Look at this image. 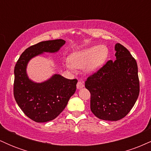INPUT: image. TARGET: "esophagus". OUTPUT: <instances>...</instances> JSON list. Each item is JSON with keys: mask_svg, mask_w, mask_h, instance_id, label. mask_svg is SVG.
<instances>
[{"mask_svg": "<svg viewBox=\"0 0 151 151\" xmlns=\"http://www.w3.org/2000/svg\"><path fill=\"white\" fill-rule=\"evenodd\" d=\"M84 86V83L82 82V81H79L77 82V88L78 89H81V88H83Z\"/></svg>", "mask_w": 151, "mask_h": 151, "instance_id": "obj_1", "label": "esophagus"}]
</instances>
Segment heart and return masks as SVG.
Wrapping results in <instances>:
<instances>
[{
	"mask_svg": "<svg viewBox=\"0 0 151 151\" xmlns=\"http://www.w3.org/2000/svg\"><path fill=\"white\" fill-rule=\"evenodd\" d=\"M109 51L105 45H94L75 52L71 55V63H66L67 69L72 70L74 67L82 69L86 67L89 72L96 71L105 64L109 58Z\"/></svg>",
	"mask_w": 151,
	"mask_h": 151,
	"instance_id": "b5f03b06",
	"label": "heart"
}]
</instances>
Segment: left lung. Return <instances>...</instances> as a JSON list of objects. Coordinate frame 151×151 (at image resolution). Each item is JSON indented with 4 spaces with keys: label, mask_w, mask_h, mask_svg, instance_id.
I'll list each match as a JSON object with an SVG mask.
<instances>
[{
    "label": "left lung",
    "mask_w": 151,
    "mask_h": 151,
    "mask_svg": "<svg viewBox=\"0 0 151 151\" xmlns=\"http://www.w3.org/2000/svg\"><path fill=\"white\" fill-rule=\"evenodd\" d=\"M116 60H109L85 81L90 108L99 119L115 121L133 108L140 91L137 62L122 45H115Z\"/></svg>",
    "instance_id": "1"
}]
</instances>
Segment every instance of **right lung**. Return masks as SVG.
<instances>
[{
	"instance_id": "right-lung-1",
	"label": "right lung",
	"mask_w": 151,
	"mask_h": 151,
	"mask_svg": "<svg viewBox=\"0 0 151 151\" xmlns=\"http://www.w3.org/2000/svg\"><path fill=\"white\" fill-rule=\"evenodd\" d=\"M65 44L64 40L58 39L29 47L15 66V99L23 113L35 122H47L60 115L75 92L77 79H68L60 74H54L42 83L34 82L27 77V65L34 57L43 52H56Z\"/></svg>"
}]
</instances>
